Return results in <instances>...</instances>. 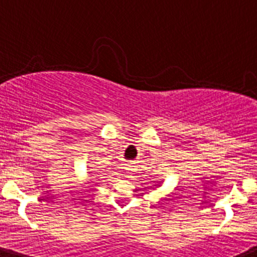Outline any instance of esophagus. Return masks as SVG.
<instances>
[{"mask_svg":"<svg viewBox=\"0 0 257 257\" xmlns=\"http://www.w3.org/2000/svg\"><path fill=\"white\" fill-rule=\"evenodd\" d=\"M126 174H128V177H132L134 174V168L133 166H129L128 168H126Z\"/></svg>","mask_w":257,"mask_h":257,"instance_id":"34e87169","label":"esophagus"}]
</instances>
